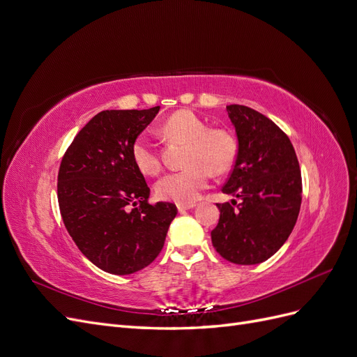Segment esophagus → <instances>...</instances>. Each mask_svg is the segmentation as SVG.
Wrapping results in <instances>:
<instances>
[{
    "instance_id": "esophagus-1",
    "label": "esophagus",
    "mask_w": 357,
    "mask_h": 357,
    "mask_svg": "<svg viewBox=\"0 0 357 357\" xmlns=\"http://www.w3.org/2000/svg\"><path fill=\"white\" fill-rule=\"evenodd\" d=\"M193 207H195V204H193V202H189V204H177V208H178L180 213H185V211H188V210H190V208H193Z\"/></svg>"
}]
</instances>
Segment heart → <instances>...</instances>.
I'll list each match as a JSON object with an SVG mask.
<instances>
[{
	"instance_id": "heart-1",
	"label": "heart",
	"mask_w": 357,
	"mask_h": 357,
	"mask_svg": "<svg viewBox=\"0 0 357 357\" xmlns=\"http://www.w3.org/2000/svg\"><path fill=\"white\" fill-rule=\"evenodd\" d=\"M162 132L174 142L186 143L185 169L169 172L155 185L158 198L178 204L198 199L208 186L210 172H229L238 158V139L228 128H210L208 122L190 110L172 113L162 123ZM134 165L146 176H156L162 168L160 158L150 139L142 134L131 146Z\"/></svg>"
}]
</instances>
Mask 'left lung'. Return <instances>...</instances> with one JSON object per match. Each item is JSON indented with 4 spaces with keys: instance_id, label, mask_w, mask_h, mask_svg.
Here are the masks:
<instances>
[{
    "instance_id": "left-lung-1",
    "label": "left lung",
    "mask_w": 357,
    "mask_h": 357,
    "mask_svg": "<svg viewBox=\"0 0 357 357\" xmlns=\"http://www.w3.org/2000/svg\"><path fill=\"white\" fill-rule=\"evenodd\" d=\"M238 138V158L223 193L240 198L218 204L220 219L211 243L223 259L256 265L289 238L302 201L299 162L289 137L271 119L250 107H226Z\"/></svg>"
}]
</instances>
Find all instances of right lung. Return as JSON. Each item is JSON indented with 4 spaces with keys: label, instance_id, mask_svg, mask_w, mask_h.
Here are the masks:
<instances>
[{
    "label": "right lung",
    "instance_id": "obj_1",
    "mask_svg": "<svg viewBox=\"0 0 357 357\" xmlns=\"http://www.w3.org/2000/svg\"><path fill=\"white\" fill-rule=\"evenodd\" d=\"M159 109L98 113L61 162L63 225L79 250L105 273L128 275L152 264L177 215L174 204H149L150 189L131 158L134 139Z\"/></svg>",
    "mask_w": 357,
    "mask_h": 357
}]
</instances>
